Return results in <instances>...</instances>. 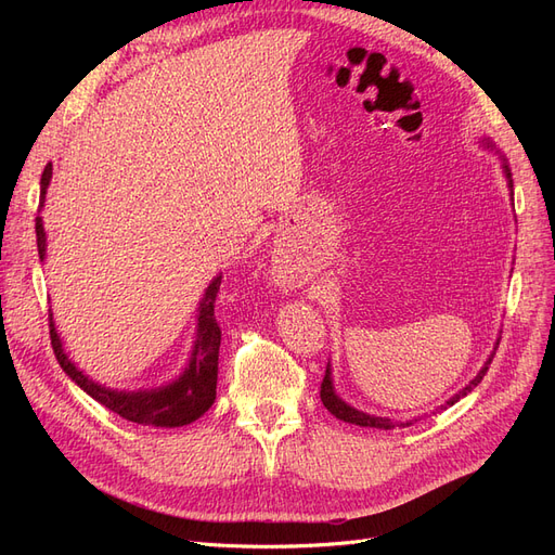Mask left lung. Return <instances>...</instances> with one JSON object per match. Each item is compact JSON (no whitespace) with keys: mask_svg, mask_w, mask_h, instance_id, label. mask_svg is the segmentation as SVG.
<instances>
[{"mask_svg":"<svg viewBox=\"0 0 555 555\" xmlns=\"http://www.w3.org/2000/svg\"><path fill=\"white\" fill-rule=\"evenodd\" d=\"M505 171H507V178H509V184H512V173H509V169H507V164H505ZM489 363H491V359H489ZM489 363H486V365L481 367V373H479L473 382H469L463 391H459L456 396H453V398L447 402V405H453V402H459L463 396H467L469 391H473L475 386L481 382V377L486 375V371H489ZM319 396H322L324 408H326L333 416L343 418V422H347V424L371 426V428H384V430L396 428V424L391 422V418H386V416H371V414H365V412H359V410H354V408H349L347 402H343L338 396H335L333 384H331L328 367H326V375H324V379H322V391H319Z\"/></svg>","mask_w":555,"mask_h":555,"instance_id":"1","label":"left lung"}]
</instances>
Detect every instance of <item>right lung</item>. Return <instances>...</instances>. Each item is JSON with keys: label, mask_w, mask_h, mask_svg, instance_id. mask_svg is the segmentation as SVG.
<instances>
[{"label": "right lung", "mask_w": 555, "mask_h": 555, "mask_svg": "<svg viewBox=\"0 0 555 555\" xmlns=\"http://www.w3.org/2000/svg\"><path fill=\"white\" fill-rule=\"evenodd\" d=\"M50 176H53V164H46L41 173V204L46 198V190ZM37 245H39V257H46V233L41 217H37ZM222 275L215 278L210 287L206 289V296L201 298L198 306V331H196V345L192 351L190 367L184 375L164 386V389L153 391H137V393H125V391H111L102 384H94L82 375L78 367L64 354L62 343L57 338V331L53 324V317H50V345H53L55 359L62 365V371L69 375L82 391L90 393L96 402H102L104 408L115 412L117 416L127 418L133 424L143 426H162V428H176V426H188L196 418L208 412V408L215 402L217 396V359H220V343H222V328L217 324L215 317V298L220 294Z\"/></svg>", "instance_id": "right-lung-1"}]
</instances>
